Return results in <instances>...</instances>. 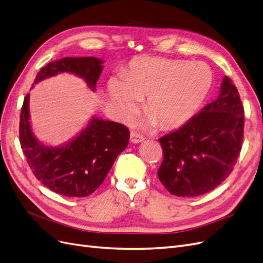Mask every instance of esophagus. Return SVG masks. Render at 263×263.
<instances>
[{
  "label": "esophagus",
  "mask_w": 263,
  "mask_h": 263,
  "mask_svg": "<svg viewBox=\"0 0 263 263\" xmlns=\"http://www.w3.org/2000/svg\"><path fill=\"white\" fill-rule=\"evenodd\" d=\"M144 140H145V137L141 136V135H139L138 133L136 132L130 133V142H133V144H139V142Z\"/></svg>",
  "instance_id": "34e87169"
}]
</instances>
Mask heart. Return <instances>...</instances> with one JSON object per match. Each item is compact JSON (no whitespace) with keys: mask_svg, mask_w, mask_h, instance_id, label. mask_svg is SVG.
Instances as JSON below:
<instances>
[{"mask_svg":"<svg viewBox=\"0 0 263 263\" xmlns=\"http://www.w3.org/2000/svg\"><path fill=\"white\" fill-rule=\"evenodd\" d=\"M212 85V73L203 63L157 57L130 62L124 77L108 81V92L117 112L129 117L141 98L150 124L172 128L185 123L200 108Z\"/></svg>","mask_w":263,"mask_h":263,"instance_id":"heart-1","label":"heart"}]
</instances>
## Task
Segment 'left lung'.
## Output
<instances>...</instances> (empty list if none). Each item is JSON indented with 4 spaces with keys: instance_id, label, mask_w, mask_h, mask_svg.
<instances>
[{
    "instance_id": "left-lung-1",
    "label": "left lung",
    "mask_w": 263,
    "mask_h": 263,
    "mask_svg": "<svg viewBox=\"0 0 263 263\" xmlns=\"http://www.w3.org/2000/svg\"><path fill=\"white\" fill-rule=\"evenodd\" d=\"M243 114L237 87L225 76L216 99L159 139L163 160L158 178L171 194L202 195L228 178L242 146Z\"/></svg>"
}]
</instances>
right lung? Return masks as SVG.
Returning a JSON list of instances; mask_svg holds the SVG:
<instances>
[{
	"label": "right lung",
	"mask_w": 263,
	"mask_h": 263,
	"mask_svg": "<svg viewBox=\"0 0 263 263\" xmlns=\"http://www.w3.org/2000/svg\"><path fill=\"white\" fill-rule=\"evenodd\" d=\"M102 63L95 57L55 60L41 69L33 86L47 78L70 72L82 78L94 91L103 70ZM20 141L29 168L46 187L65 196L83 197L92 194L105 180L117 156L128 146L129 130L119 123L93 117L66 145L45 146L31 130L27 93L21 112Z\"/></svg>",
	"instance_id": "obj_1"
}]
</instances>
